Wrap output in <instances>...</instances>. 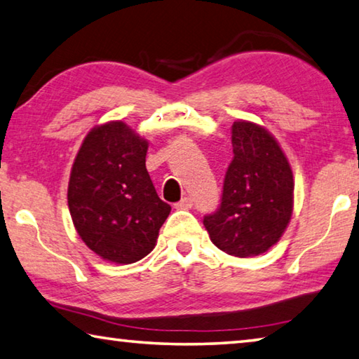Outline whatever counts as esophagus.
I'll return each mask as SVG.
<instances>
[{
  "mask_svg": "<svg viewBox=\"0 0 359 359\" xmlns=\"http://www.w3.org/2000/svg\"><path fill=\"white\" fill-rule=\"evenodd\" d=\"M193 208V198H190V196H185V198H182L180 201L175 204V209H191Z\"/></svg>",
  "mask_w": 359,
  "mask_h": 359,
  "instance_id": "34e87169",
  "label": "esophagus"
}]
</instances>
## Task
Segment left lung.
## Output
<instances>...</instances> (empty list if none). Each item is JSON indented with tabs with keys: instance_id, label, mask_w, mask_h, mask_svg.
Masks as SVG:
<instances>
[{
	"instance_id": "1",
	"label": "left lung",
	"mask_w": 359,
	"mask_h": 359,
	"mask_svg": "<svg viewBox=\"0 0 359 359\" xmlns=\"http://www.w3.org/2000/svg\"><path fill=\"white\" fill-rule=\"evenodd\" d=\"M233 160L220 205L204 215L210 241L233 257L264 253L282 238L293 212V172L269 133L252 121L231 126Z\"/></svg>"
}]
</instances>
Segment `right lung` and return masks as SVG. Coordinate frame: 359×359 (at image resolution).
<instances>
[{
    "label": "right lung",
    "mask_w": 359,
    "mask_h": 359,
    "mask_svg": "<svg viewBox=\"0 0 359 359\" xmlns=\"http://www.w3.org/2000/svg\"><path fill=\"white\" fill-rule=\"evenodd\" d=\"M147 141L123 121H109L83 139L68 187V205L90 250L130 264L154 250L171 212L145 168Z\"/></svg>",
    "instance_id": "add662e5"
}]
</instances>
